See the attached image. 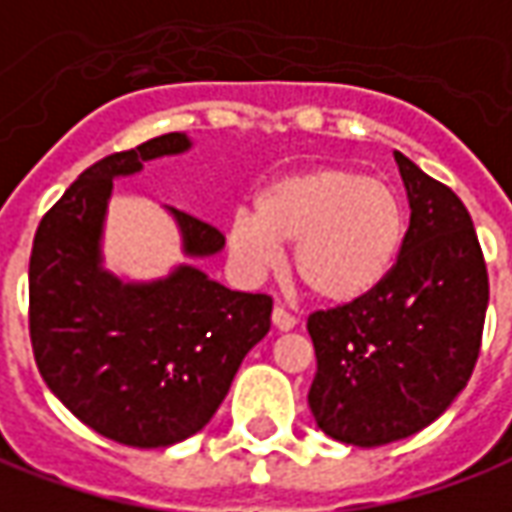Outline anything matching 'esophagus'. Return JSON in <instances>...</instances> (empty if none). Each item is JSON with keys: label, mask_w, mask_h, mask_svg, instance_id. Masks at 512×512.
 <instances>
[{"label": "esophagus", "mask_w": 512, "mask_h": 512, "mask_svg": "<svg viewBox=\"0 0 512 512\" xmlns=\"http://www.w3.org/2000/svg\"><path fill=\"white\" fill-rule=\"evenodd\" d=\"M271 322H274V328L277 330H291L297 325V316L288 314L283 305H277V308L271 311Z\"/></svg>", "instance_id": "1"}]
</instances>
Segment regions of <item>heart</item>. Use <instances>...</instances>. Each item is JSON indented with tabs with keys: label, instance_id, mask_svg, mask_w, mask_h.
<instances>
[{
	"label": "heart",
	"instance_id": "obj_1",
	"mask_svg": "<svg viewBox=\"0 0 512 512\" xmlns=\"http://www.w3.org/2000/svg\"><path fill=\"white\" fill-rule=\"evenodd\" d=\"M401 196L373 176L325 165L266 184L255 212L229 221V252L252 274L269 271L294 243L291 271L322 302H353L387 280L406 243Z\"/></svg>",
	"mask_w": 512,
	"mask_h": 512
}]
</instances>
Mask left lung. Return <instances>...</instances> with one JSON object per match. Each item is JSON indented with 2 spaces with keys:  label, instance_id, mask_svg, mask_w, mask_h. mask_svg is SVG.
Listing matches in <instances>:
<instances>
[{
  "label": "left lung",
  "instance_id": "obj_1",
  "mask_svg": "<svg viewBox=\"0 0 512 512\" xmlns=\"http://www.w3.org/2000/svg\"><path fill=\"white\" fill-rule=\"evenodd\" d=\"M409 229L373 294L308 316L316 426L350 446L398 443L446 412L474 373L488 311V266L457 193L395 154Z\"/></svg>",
  "mask_w": 512,
  "mask_h": 512
}]
</instances>
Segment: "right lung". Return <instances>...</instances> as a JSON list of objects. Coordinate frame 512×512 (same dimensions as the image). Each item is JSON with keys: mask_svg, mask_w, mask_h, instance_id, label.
Masks as SVG:
<instances>
[{"mask_svg": "<svg viewBox=\"0 0 512 512\" xmlns=\"http://www.w3.org/2000/svg\"><path fill=\"white\" fill-rule=\"evenodd\" d=\"M162 134L97 159L44 212L30 252V342L38 373L72 415L114 443L165 448L201 431L271 328L269 294H243L182 266L123 285L100 269V224L114 176L182 154ZM187 255H215L224 232L176 212Z\"/></svg>", "mask_w": 512, "mask_h": 512, "instance_id": "1", "label": "right lung"}]
</instances>
